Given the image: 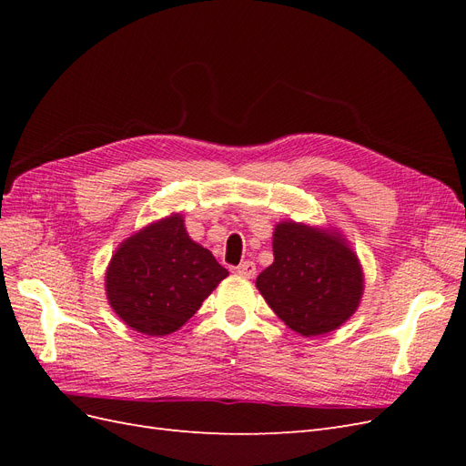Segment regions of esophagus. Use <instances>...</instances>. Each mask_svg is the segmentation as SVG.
I'll return each instance as SVG.
<instances>
[{
	"label": "esophagus",
	"instance_id": "esophagus-1",
	"mask_svg": "<svg viewBox=\"0 0 466 466\" xmlns=\"http://www.w3.org/2000/svg\"><path fill=\"white\" fill-rule=\"evenodd\" d=\"M235 272H237L238 276H245V278H255L257 266H255V262L245 260V262H241V264H238V266L235 268Z\"/></svg>",
	"mask_w": 466,
	"mask_h": 466
}]
</instances>
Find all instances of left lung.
<instances>
[{
	"instance_id": "left-lung-1",
	"label": "left lung",
	"mask_w": 466,
	"mask_h": 466,
	"mask_svg": "<svg viewBox=\"0 0 466 466\" xmlns=\"http://www.w3.org/2000/svg\"><path fill=\"white\" fill-rule=\"evenodd\" d=\"M274 262L257 278V288L272 311L301 336L336 330L356 313L363 272L356 252L332 229L305 223L276 225Z\"/></svg>"
}]
</instances>
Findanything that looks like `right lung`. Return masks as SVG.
I'll list each match as a JSON object with an SVG mask.
<instances>
[{"mask_svg":"<svg viewBox=\"0 0 466 466\" xmlns=\"http://www.w3.org/2000/svg\"><path fill=\"white\" fill-rule=\"evenodd\" d=\"M229 272L194 243L173 214L139 229L106 268V298L130 329L147 336L178 330Z\"/></svg>","mask_w":466,"mask_h":466,"instance_id":"1","label":"right lung"}]
</instances>
